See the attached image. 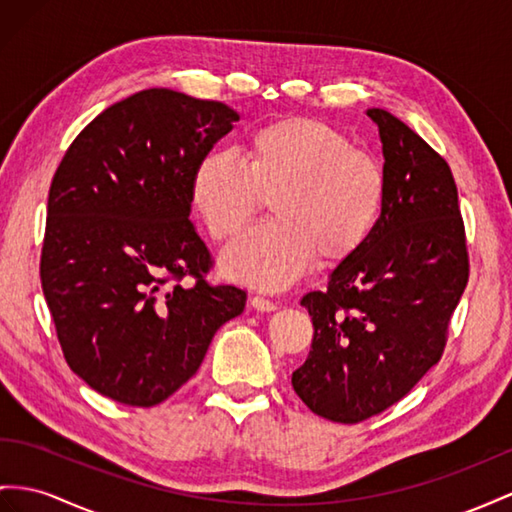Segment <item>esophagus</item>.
Listing matches in <instances>:
<instances>
[{
	"label": "esophagus",
	"mask_w": 512,
	"mask_h": 512,
	"mask_svg": "<svg viewBox=\"0 0 512 512\" xmlns=\"http://www.w3.org/2000/svg\"><path fill=\"white\" fill-rule=\"evenodd\" d=\"M251 305L257 309V311H274L279 305L274 303V300L266 298V296H253L251 298Z\"/></svg>",
	"instance_id": "34e87169"
}]
</instances>
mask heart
<instances>
[{"label": "heart", "instance_id": "b5f03b06", "mask_svg": "<svg viewBox=\"0 0 512 512\" xmlns=\"http://www.w3.org/2000/svg\"><path fill=\"white\" fill-rule=\"evenodd\" d=\"M192 203L214 240L233 238L272 196L274 220L242 233L222 253L229 277L283 290L318 255L337 261L368 240L385 199L374 157L316 119L259 127L246 162L229 149L207 151L194 166Z\"/></svg>", "mask_w": 512, "mask_h": 512}]
</instances>
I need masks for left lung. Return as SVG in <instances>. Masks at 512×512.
I'll list each match as a JSON object with an SVG mask.
<instances>
[{
	"label": "left lung",
	"instance_id": "1",
	"mask_svg": "<svg viewBox=\"0 0 512 512\" xmlns=\"http://www.w3.org/2000/svg\"><path fill=\"white\" fill-rule=\"evenodd\" d=\"M385 155V199L355 253L324 292L300 300L313 322L292 385L309 409L359 424L402 400L448 344L469 281L458 190L448 162L396 116L372 108Z\"/></svg>",
	"mask_w": 512,
	"mask_h": 512
}]
</instances>
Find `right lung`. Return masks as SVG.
<instances>
[{
	"label": "right lung",
	"mask_w": 512,
	"mask_h": 512,
	"mask_svg": "<svg viewBox=\"0 0 512 512\" xmlns=\"http://www.w3.org/2000/svg\"><path fill=\"white\" fill-rule=\"evenodd\" d=\"M240 114L149 88L103 110L51 179L41 285L69 368L101 396L155 406L199 370L246 290L214 285L190 220L196 162Z\"/></svg>",
	"instance_id": "right-lung-1"
}]
</instances>
